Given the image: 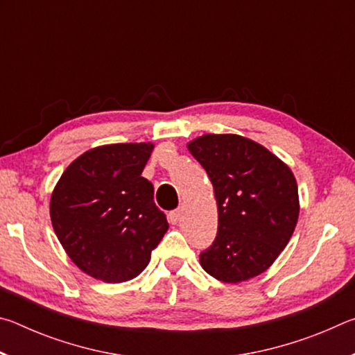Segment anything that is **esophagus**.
<instances>
[{
    "label": "esophagus",
    "instance_id": "esophagus-1",
    "mask_svg": "<svg viewBox=\"0 0 355 355\" xmlns=\"http://www.w3.org/2000/svg\"><path fill=\"white\" fill-rule=\"evenodd\" d=\"M180 218H182V209H173V211L169 213V220L172 222V224H177V222L180 220Z\"/></svg>",
    "mask_w": 355,
    "mask_h": 355
}]
</instances>
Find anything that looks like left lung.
Here are the masks:
<instances>
[{
  "label": "left lung",
  "instance_id": "8db88e82",
  "mask_svg": "<svg viewBox=\"0 0 355 355\" xmlns=\"http://www.w3.org/2000/svg\"><path fill=\"white\" fill-rule=\"evenodd\" d=\"M188 150L207 171L218 203V236L200 254L202 268L224 284L257 277L296 228V178L268 148L238 135H203Z\"/></svg>",
  "mask_w": 355,
  "mask_h": 355
}]
</instances>
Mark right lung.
Here are the masks:
<instances>
[{
  "label": "right lung",
  "instance_id": "add662e5",
  "mask_svg": "<svg viewBox=\"0 0 355 355\" xmlns=\"http://www.w3.org/2000/svg\"><path fill=\"white\" fill-rule=\"evenodd\" d=\"M152 150V142L91 148L53 189L50 216L59 243L94 279L137 277L169 228L153 202V184L141 177Z\"/></svg>",
  "mask_w": 355,
  "mask_h": 355
}]
</instances>
